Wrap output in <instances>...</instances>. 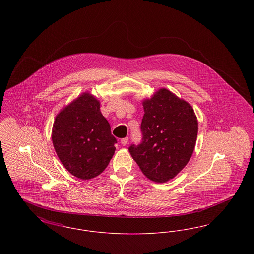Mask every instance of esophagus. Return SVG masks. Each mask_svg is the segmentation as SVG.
Here are the masks:
<instances>
[{
	"label": "esophagus",
	"instance_id": "obj_1",
	"mask_svg": "<svg viewBox=\"0 0 254 254\" xmlns=\"http://www.w3.org/2000/svg\"><path fill=\"white\" fill-rule=\"evenodd\" d=\"M127 143H128V138L127 137H126V138H123L121 140V144L123 145H127Z\"/></svg>",
	"mask_w": 254,
	"mask_h": 254
}]
</instances>
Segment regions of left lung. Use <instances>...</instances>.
I'll list each match as a JSON object with an SVG mask.
<instances>
[{"label": "left lung", "mask_w": 254, "mask_h": 254, "mask_svg": "<svg viewBox=\"0 0 254 254\" xmlns=\"http://www.w3.org/2000/svg\"><path fill=\"white\" fill-rule=\"evenodd\" d=\"M142 142L128 150L145 176L165 183L189 163L197 140L198 121L192 107L166 88L143 102Z\"/></svg>", "instance_id": "obj_1"}]
</instances>
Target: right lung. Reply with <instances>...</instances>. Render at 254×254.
Listing matches in <instances>:
<instances>
[{
    "label": "right lung",
    "mask_w": 254,
    "mask_h": 254,
    "mask_svg": "<svg viewBox=\"0 0 254 254\" xmlns=\"http://www.w3.org/2000/svg\"><path fill=\"white\" fill-rule=\"evenodd\" d=\"M51 139L64 167L82 180L94 178L106 169L117 143L100 111V102L88 92L61 110Z\"/></svg>",
    "instance_id": "1"
}]
</instances>
